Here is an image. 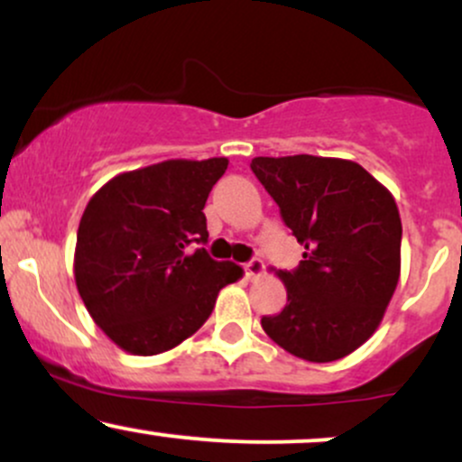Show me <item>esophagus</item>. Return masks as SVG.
Instances as JSON below:
<instances>
[{
  "mask_svg": "<svg viewBox=\"0 0 462 462\" xmlns=\"http://www.w3.org/2000/svg\"><path fill=\"white\" fill-rule=\"evenodd\" d=\"M243 269H245V278L247 280H256L258 275H263L264 264H263V261H258V258H254V261L243 264Z\"/></svg>",
  "mask_w": 462,
  "mask_h": 462,
  "instance_id": "1",
  "label": "esophagus"
}]
</instances>
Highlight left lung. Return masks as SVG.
Returning a JSON list of instances; mask_svg holds the SVG:
<instances>
[{
  "instance_id": "left-lung-1",
  "label": "left lung",
  "mask_w": 462,
  "mask_h": 462,
  "mask_svg": "<svg viewBox=\"0 0 462 462\" xmlns=\"http://www.w3.org/2000/svg\"><path fill=\"white\" fill-rule=\"evenodd\" d=\"M249 167L306 249L295 272H278L286 306L263 317V330L310 363L347 356L378 330L400 280L393 195L343 158L258 156Z\"/></svg>"
}]
</instances>
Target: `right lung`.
Listing matches in <instances>:
<instances>
[{
  "label": "right lung",
  "mask_w": 462,
  "mask_h": 462,
  "mask_svg": "<svg viewBox=\"0 0 462 462\" xmlns=\"http://www.w3.org/2000/svg\"><path fill=\"white\" fill-rule=\"evenodd\" d=\"M227 158L164 161L115 176L84 208L73 275L88 315L106 337L134 356L173 349L215 309L219 291L243 269L219 263L204 206Z\"/></svg>",
  "instance_id": "add662e5"
}]
</instances>
